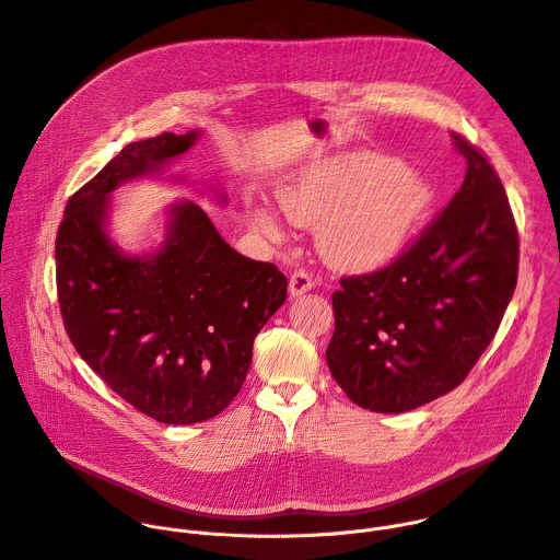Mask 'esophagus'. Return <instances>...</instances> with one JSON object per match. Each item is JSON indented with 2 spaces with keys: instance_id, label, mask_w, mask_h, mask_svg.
Wrapping results in <instances>:
<instances>
[{
  "instance_id": "obj_1",
  "label": "esophagus",
  "mask_w": 560,
  "mask_h": 560,
  "mask_svg": "<svg viewBox=\"0 0 560 560\" xmlns=\"http://www.w3.org/2000/svg\"><path fill=\"white\" fill-rule=\"evenodd\" d=\"M288 288H290V294H292V296H299V294H305L307 290L314 288V279H312V275L305 272V270H294V272L290 275Z\"/></svg>"
}]
</instances>
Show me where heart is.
<instances>
[{"instance_id":"heart-1","label":"heart","mask_w":560,"mask_h":560,"mask_svg":"<svg viewBox=\"0 0 560 560\" xmlns=\"http://www.w3.org/2000/svg\"><path fill=\"white\" fill-rule=\"evenodd\" d=\"M425 184L392 159L359 154L328 159L277 190L294 225H316V248L339 270H372L404 248L428 206ZM253 223L281 242L283 230L266 206L250 208Z\"/></svg>"}]
</instances>
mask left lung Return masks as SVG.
Instances as JSON below:
<instances>
[{
	"label": "left lung",
	"mask_w": 560,
	"mask_h": 560,
	"mask_svg": "<svg viewBox=\"0 0 560 560\" xmlns=\"http://www.w3.org/2000/svg\"><path fill=\"white\" fill-rule=\"evenodd\" d=\"M465 179L392 264L341 277L326 359L350 401L398 415L452 392L492 343L518 279V230L488 154L452 132Z\"/></svg>",
	"instance_id": "left-lung-1"
}]
</instances>
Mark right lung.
Returning <instances> with one entry per match:
<instances>
[{
	"mask_svg": "<svg viewBox=\"0 0 560 560\" xmlns=\"http://www.w3.org/2000/svg\"><path fill=\"white\" fill-rule=\"evenodd\" d=\"M197 132L128 143L66 203L57 230V296L63 328L106 385L141 415L201 423L242 389L253 343L288 296L275 264L232 250L195 203L173 208L156 255H121L104 230L108 195L162 168Z\"/></svg>",
	"mask_w": 560,
	"mask_h": 560,
	"instance_id": "1",
	"label": "right lung"
}]
</instances>
